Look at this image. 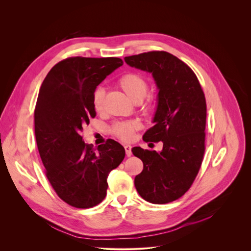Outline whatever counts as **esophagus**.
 <instances>
[{
	"label": "esophagus",
	"mask_w": 251,
	"mask_h": 251,
	"mask_svg": "<svg viewBox=\"0 0 251 251\" xmlns=\"http://www.w3.org/2000/svg\"><path fill=\"white\" fill-rule=\"evenodd\" d=\"M125 148V152H126V155L127 157H130L132 155V152H131V146L130 145H125L124 146Z\"/></svg>",
	"instance_id": "34e87169"
}]
</instances>
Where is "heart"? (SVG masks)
I'll return each instance as SVG.
<instances>
[{"label":"heart","instance_id":"obj_1","mask_svg":"<svg viewBox=\"0 0 251 251\" xmlns=\"http://www.w3.org/2000/svg\"><path fill=\"white\" fill-rule=\"evenodd\" d=\"M118 85L135 103H139L144 100L149 90L148 81L142 75L135 73H129L122 75L118 80ZM104 98L105 89L103 87H97L93 93V107L96 112L103 111ZM154 106L153 99L148 97L146 103L144 104V109L146 111H152L154 109ZM138 125L139 124L137 121L120 122L114 126V133L122 140H130L133 136V132L138 128Z\"/></svg>","mask_w":251,"mask_h":251}]
</instances>
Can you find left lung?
I'll return each mask as SVG.
<instances>
[{"label":"left lung","instance_id":"left-lung-1","mask_svg":"<svg viewBox=\"0 0 251 251\" xmlns=\"http://www.w3.org/2000/svg\"><path fill=\"white\" fill-rule=\"evenodd\" d=\"M125 62L151 73L157 87L158 106L143 140L163 142V150L134 147L132 153L144 168L135 176L139 195L152 203L180 199L193 185L204 154L206 102L192 68L167 51L126 56Z\"/></svg>","mask_w":251,"mask_h":251}]
</instances>
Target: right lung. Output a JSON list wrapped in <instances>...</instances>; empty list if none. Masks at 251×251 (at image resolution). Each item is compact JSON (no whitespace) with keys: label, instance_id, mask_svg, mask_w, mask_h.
Masks as SVG:
<instances>
[{"label":"right lung","instance_id":"obj_1","mask_svg":"<svg viewBox=\"0 0 251 251\" xmlns=\"http://www.w3.org/2000/svg\"><path fill=\"white\" fill-rule=\"evenodd\" d=\"M118 57L65 58L46 76L34 109V134L46 176L56 195L77 208H89L106 197L107 176L125 157L118 142L108 139L96 149L81 133L94 118L93 93L120 67Z\"/></svg>","mask_w":251,"mask_h":251}]
</instances>
